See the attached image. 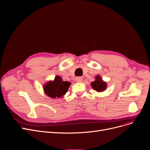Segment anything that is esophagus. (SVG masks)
Segmentation results:
<instances>
[{"label": "esophagus", "mask_w": 150, "mask_h": 150, "mask_svg": "<svg viewBox=\"0 0 150 150\" xmlns=\"http://www.w3.org/2000/svg\"><path fill=\"white\" fill-rule=\"evenodd\" d=\"M75 80L76 82H79V83H80L83 81V78L81 77V76H78L76 77L75 79Z\"/></svg>", "instance_id": "esophagus-1"}]
</instances>
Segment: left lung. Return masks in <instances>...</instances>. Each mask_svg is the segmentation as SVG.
I'll return each instance as SVG.
<instances>
[{
  "mask_svg": "<svg viewBox=\"0 0 150 150\" xmlns=\"http://www.w3.org/2000/svg\"><path fill=\"white\" fill-rule=\"evenodd\" d=\"M96 80L91 83V85L93 88V89L96 90L97 92H102L107 88V83L103 81L101 79L100 76L97 75L96 76Z\"/></svg>",
  "mask_w": 150,
  "mask_h": 150,
  "instance_id": "1",
  "label": "left lung"
}]
</instances>
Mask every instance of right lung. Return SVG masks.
<instances>
[{
  "label": "right lung",
  "instance_id": "obj_1",
  "mask_svg": "<svg viewBox=\"0 0 150 150\" xmlns=\"http://www.w3.org/2000/svg\"><path fill=\"white\" fill-rule=\"evenodd\" d=\"M71 83L69 81H64L61 77L56 76L53 81H48L43 86L44 92L48 96L54 99L61 97L67 92Z\"/></svg>",
  "mask_w": 150,
  "mask_h": 150
}]
</instances>
